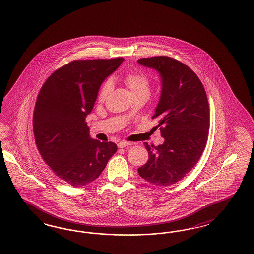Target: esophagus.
I'll return each mask as SVG.
<instances>
[{"label":"esophagus","mask_w":254,"mask_h":254,"mask_svg":"<svg viewBox=\"0 0 254 254\" xmlns=\"http://www.w3.org/2000/svg\"><path fill=\"white\" fill-rule=\"evenodd\" d=\"M131 145L130 142H127V141H120L117 143V146L119 148H124V147H127Z\"/></svg>","instance_id":"esophagus-1"}]
</instances>
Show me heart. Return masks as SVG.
<instances>
[{
    "label": "heart",
    "instance_id": "1",
    "mask_svg": "<svg viewBox=\"0 0 254 254\" xmlns=\"http://www.w3.org/2000/svg\"><path fill=\"white\" fill-rule=\"evenodd\" d=\"M125 84L129 88L131 94L135 95L138 93L150 92V81L145 74L142 72H131L128 73L124 79ZM113 82L112 80H107L100 88L99 93V100L100 101L106 100L108 96L113 90Z\"/></svg>",
    "mask_w": 254,
    "mask_h": 254
}]
</instances>
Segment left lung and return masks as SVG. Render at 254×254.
Listing matches in <instances>:
<instances>
[{
  "label": "left lung",
  "mask_w": 254,
  "mask_h": 254,
  "mask_svg": "<svg viewBox=\"0 0 254 254\" xmlns=\"http://www.w3.org/2000/svg\"><path fill=\"white\" fill-rule=\"evenodd\" d=\"M161 79V92L153 118L158 120L164 142L145 143L149 159L138 175L159 186L176 184L199 160L208 138L209 107L199 78L189 67L169 57L138 60Z\"/></svg>",
  "instance_id": "8db88e82"
}]
</instances>
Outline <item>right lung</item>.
<instances>
[{
	"label": "right lung",
	"instance_id": "1",
	"mask_svg": "<svg viewBox=\"0 0 254 254\" xmlns=\"http://www.w3.org/2000/svg\"><path fill=\"white\" fill-rule=\"evenodd\" d=\"M123 62L74 61L48 77L39 93L33 114L36 145L56 176L73 187L95 181L117 151L116 143L90 137L85 118L100 85Z\"/></svg>",
	"mask_w": 254,
	"mask_h": 254
}]
</instances>
